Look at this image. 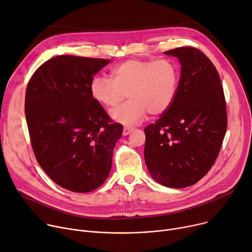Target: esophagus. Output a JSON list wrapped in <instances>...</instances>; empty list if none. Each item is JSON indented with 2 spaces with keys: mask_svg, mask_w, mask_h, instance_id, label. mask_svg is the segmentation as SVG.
I'll return each mask as SVG.
<instances>
[{
  "mask_svg": "<svg viewBox=\"0 0 252 252\" xmlns=\"http://www.w3.org/2000/svg\"><path fill=\"white\" fill-rule=\"evenodd\" d=\"M132 131H133V128H131V127H124L123 128V135H124V136H127V135H129Z\"/></svg>",
  "mask_w": 252,
  "mask_h": 252,
  "instance_id": "obj_1",
  "label": "esophagus"
}]
</instances>
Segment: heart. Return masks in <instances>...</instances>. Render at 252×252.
Wrapping results in <instances>:
<instances>
[{
  "instance_id": "obj_1",
  "label": "heart",
  "mask_w": 252,
  "mask_h": 252,
  "mask_svg": "<svg viewBox=\"0 0 252 252\" xmlns=\"http://www.w3.org/2000/svg\"><path fill=\"white\" fill-rule=\"evenodd\" d=\"M112 80L94 76L90 85L92 98L102 106L115 108L128 95L130 101L111 111V117L132 126L150 116L163 114L175 101L180 68L170 59L144 61L131 59L112 71Z\"/></svg>"
}]
</instances>
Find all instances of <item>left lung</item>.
Instances as JSON below:
<instances>
[{
  "label": "left lung",
  "instance_id": "8db88e82",
  "mask_svg": "<svg viewBox=\"0 0 252 252\" xmlns=\"http://www.w3.org/2000/svg\"><path fill=\"white\" fill-rule=\"evenodd\" d=\"M182 64L171 106L144 128V158L151 178L168 188L198 183L215 163L227 129V110L220 75L198 48L164 52Z\"/></svg>",
  "mask_w": 252,
  "mask_h": 252
}]
</instances>
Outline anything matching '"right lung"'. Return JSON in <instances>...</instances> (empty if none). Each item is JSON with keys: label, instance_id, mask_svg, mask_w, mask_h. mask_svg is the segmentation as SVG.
<instances>
[{"label": "right lung", "instance_id": "right-lung-1", "mask_svg": "<svg viewBox=\"0 0 252 252\" xmlns=\"http://www.w3.org/2000/svg\"><path fill=\"white\" fill-rule=\"evenodd\" d=\"M110 60L59 55L27 85L25 115L35 158L47 176L74 192L98 189L109 176L123 126L91 95L94 74Z\"/></svg>", "mask_w": 252, "mask_h": 252}]
</instances>
